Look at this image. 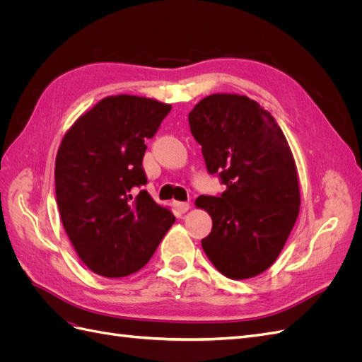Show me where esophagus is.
<instances>
[{
	"label": "esophagus",
	"instance_id": "esophagus-1",
	"mask_svg": "<svg viewBox=\"0 0 362 362\" xmlns=\"http://www.w3.org/2000/svg\"><path fill=\"white\" fill-rule=\"evenodd\" d=\"M173 205H175V208H177V210H178L180 213L189 211V208H190V204H189V202H175Z\"/></svg>",
	"mask_w": 362,
	"mask_h": 362
}]
</instances>
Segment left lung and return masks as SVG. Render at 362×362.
Segmentation results:
<instances>
[{
    "label": "left lung",
    "mask_w": 362,
    "mask_h": 362,
    "mask_svg": "<svg viewBox=\"0 0 362 362\" xmlns=\"http://www.w3.org/2000/svg\"><path fill=\"white\" fill-rule=\"evenodd\" d=\"M206 169L226 190L199 196L211 216L202 249L222 275L254 278L279 257L299 214L296 163L273 116L245 95L214 93L189 113Z\"/></svg>",
    "instance_id": "obj_1"
}]
</instances>
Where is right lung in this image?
<instances>
[{
	"label": "right lung",
	"mask_w": 362,
	"mask_h": 362,
	"mask_svg": "<svg viewBox=\"0 0 362 362\" xmlns=\"http://www.w3.org/2000/svg\"><path fill=\"white\" fill-rule=\"evenodd\" d=\"M170 108L144 96H107L62 140L54 170L62 223L96 275L140 270L175 222L170 210L139 190L148 182L145 139L154 137Z\"/></svg>",
	"instance_id": "right-lung-1"
}]
</instances>
